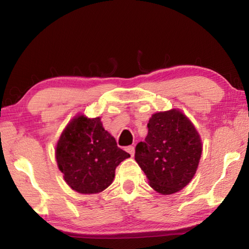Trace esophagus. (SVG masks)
Instances as JSON below:
<instances>
[{"label": "esophagus", "mask_w": 249, "mask_h": 249, "mask_svg": "<svg viewBox=\"0 0 249 249\" xmlns=\"http://www.w3.org/2000/svg\"><path fill=\"white\" fill-rule=\"evenodd\" d=\"M126 151L131 154L132 157L134 156V154H135V148H134V146H127V147H126Z\"/></svg>", "instance_id": "1"}]
</instances>
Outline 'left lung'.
Here are the masks:
<instances>
[{
  "instance_id": "obj_1",
  "label": "left lung",
  "mask_w": 249,
  "mask_h": 249,
  "mask_svg": "<svg viewBox=\"0 0 249 249\" xmlns=\"http://www.w3.org/2000/svg\"><path fill=\"white\" fill-rule=\"evenodd\" d=\"M147 127L145 142L136 145L135 160L154 191L174 194L195 175L203 151L200 135L178 108L153 114Z\"/></svg>"
}]
</instances>
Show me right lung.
<instances>
[{"label": "right lung", "instance_id": "1", "mask_svg": "<svg viewBox=\"0 0 249 249\" xmlns=\"http://www.w3.org/2000/svg\"><path fill=\"white\" fill-rule=\"evenodd\" d=\"M131 156L117 147L101 118L77 114L63 129L55 147L57 167L66 184L81 194H97L113 183L115 169Z\"/></svg>", "mask_w": 249, "mask_h": 249}]
</instances>
